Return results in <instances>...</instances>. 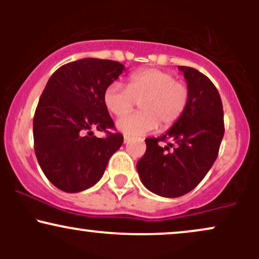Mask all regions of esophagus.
Wrapping results in <instances>:
<instances>
[{
    "instance_id": "obj_1",
    "label": "esophagus",
    "mask_w": 259,
    "mask_h": 259,
    "mask_svg": "<svg viewBox=\"0 0 259 259\" xmlns=\"http://www.w3.org/2000/svg\"><path fill=\"white\" fill-rule=\"evenodd\" d=\"M127 141H129V138H127V136H124V144H127Z\"/></svg>"
}]
</instances>
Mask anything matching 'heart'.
<instances>
[{
	"label": "heart",
	"mask_w": 259,
	"mask_h": 259,
	"mask_svg": "<svg viewBox=\"0 0 259 259\" xmlns=\"http://www.w3.org/2000/svg\"><path fill=\"white\" fill-rule=\"evenodd\" d=\"M190 99V90L174 74L147 68L127 78L126 89L112 82L103 92V105L113 115L125 114L136 102L141 111L126 114L117 121V129L126 136L146 135L158 126L167 130L180 119Z\"/></svg>",
	"instance_id": "1"
}]
</instances>
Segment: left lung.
Segmentation results:
<instances>
[{
  "label": "left lung",
  "mask_w": 259,
  "mask_h": 259,
  "mask_svg": "<svg viewBox=\"0 0 259 259\" xmlns=\"http://www.w3.org/2000/svg\"><path fill=\"white\" fill-rule=\"evenodd\" d=\"M178 69L190 90L185 112L164 135L145 140L146 152L136 164L145 187L162 197H179L194 190L215 162L224 136V113L214 84L195 68ZM167 139L174 144L159 146Z\"/></svg>",
  "instance_id": "8db88e82"
}]
</instances>
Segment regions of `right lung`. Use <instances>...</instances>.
Listing matches in <instances>:
<instances>
[{"instance_id": "1", "label": "right lung", "mask_w": 259, "mask_h": 259, "mask_svg": "<svg viewBox=\"0 0 259 259\" xmlns=\"http://www.w3.org/2000/svg\"><path fill=\"white\" fill-rule=\"evenodd\" d=\"M124 65L82 58L62 65L47 81L34 115V150L44 174L64 192H80L102 178L112 154L123 144L103 105V92ZM92 128L107 133L96 138Z\"/></svg>"}]
</instances>
